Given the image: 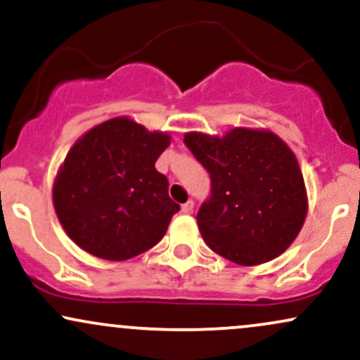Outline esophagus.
<instances>
[{
    "instance_id": "esophagus-1",
    "label": "esophagus",
    "mask_w": 360,
    "mask_h": 360,
    "mask_svg": "<svg viewBox=\"0 0 360 360\" xmlns=\"http://www.w3.org/2000/svg\"><path fill=\"white\" fill-rule=\"evenodd\" d=\"M181 212H184V214H192L193 212V202L188 200L187 204L181 205Z\"/></svg>"
}]
</instances>
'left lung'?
I'll return each instance as SVG.
<instances>
[{
    "mask_svg": "<svg viewBox=\"0 0 360 360\" xmlns=\"http://www.w3.org/2000/svg\"><path fill=\"white\" fill-rule=\"evenodd\" d=\"M184 143L212 180V195L197 214L207 246L240 266L285 252L308 212L305 180L291 148L259 128H232L224 136L190 131Z\"/></svg>",
    "mask_w": 360,
    "mask_h": 360,
    "instance_id": "1",
    "label": "left lung"
}]
</instances>
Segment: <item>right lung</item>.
<instances>
[{
    "label": "right lung",
    "mask_w": 360,
    "mask_h": 360,
    "mask_svg": "<svg viewBox=\"0 0 360 360\" xmlns=\"http://www.w3.org/2000/svg\"><path fill=\"white\" fill-rule=\"evenodd\" d=\"M167 131H148L129 116L96 124L70 148L55 175L53 209L80 249L126 261L163 238L180 205L155 168L170 146Z\"/></svg>",
    "instance_id": "obj_1"
}]
</instances>
